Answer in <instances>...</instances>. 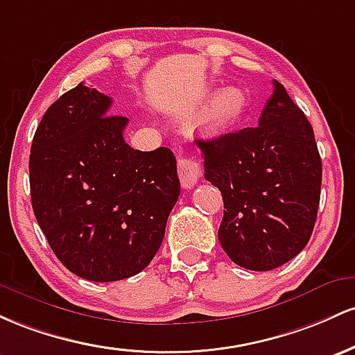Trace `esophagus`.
<instances>
[{"label": "esophagus", "mask_w": 355, "mask_h": 355, "mask_svg": "<svg viewBox=\"0 0 355 355\" xmlns=\"http://www.w3.org/2000/svg\"><path fill=\"white\" fill-rule=\"evenodd\" d=\"M178 174L179 179H181L182 188H193L201 178V164L191 154H181L178 157Z\"/></svg>", "instance_id": "esophagus-1"}]
</instances>
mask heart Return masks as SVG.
Instances as JSON below:
<instances>
[{
  "label": "heart",
  "mask_w": 355,
  "mask_h": 355,
  "mask_svg": "<svg viewBox=\"0 0 355 355\" xmlns=\"http://www.w3.org/2000/svg\"><path fill=\"white\" fill-rule=\"evenodd\" d=\"M245 94L238 89H225L214 97L213 105H211V122L214 124H225V122L233 121L245 109Z\"/></svg>",
  "instance_id": "obj_1"
}]
</instances>
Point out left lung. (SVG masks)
Returning a JSON list of instances; mask_svg holds the SVG:
<instances>
[{"instance_id":"left-lung-1","label":"left lung","mask_w":355,"mask_h":355,"mask_svg":"<svg viewBox=\"0 0 355 355\" xmlns=\"http://www.w3.org/2000/svg\"><path fill=\"white\" fill-rule=\"evenodd\" d=\"M205 179L221 191L225 211L218 238L236 265L278 268L312 236L322 186V159L305 114L273 82L254 127L196 141Z\"/></svg>"}]
</instances>
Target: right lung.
Masks as SVG:
<instances>
[{
    "label": "right lung",
    "instance_id": "add662e5",
    "mask_svg": "<svg viewBox=\"0 0 355 355\" xmlns=\"http://www.w3.org/2000/svg\"><path fill=\"white\" fill-rule=\"evenodd\" d=\"M80 82L49 107L30 154L31 206L49 245L71 273L117 282L156 257L179 198L176 157L124 141L129 119Z\"/></svg>",
    "mask_w": 355,
    "mask_h": 355
}]
</instances>
